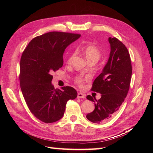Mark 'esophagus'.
I'll list each match as a JSON object with an SVG mask.
<instances>
[{
  "instance_id": "34e87169",
  "label": "esophagus",
  "mask_w": 153,
  "mask_h": 153,
  "mask_svg": "<svg viewBox=\"0 0 153 153\" xmlns=\"http://www.w3.org/2000/svg\"><path fill=\"white\" fill-rule=\"evenodd\" d=\"M77 98H85V94L82 93V92H78Z\"/></svg>"
}]
</instances>
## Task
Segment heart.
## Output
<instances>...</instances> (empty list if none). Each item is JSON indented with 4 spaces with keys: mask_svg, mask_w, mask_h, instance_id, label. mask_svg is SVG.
<instances>
[{
    "mask_svg": "<svg viewBox=\"0 0 153 153\" xmlns=\"http://www.w3.org/2000/svg\"><path fill=\"white\" fill-rule=\"evenodd\" d=\"M82 52L84 53L88 61H92V60H96V61H98L101 56L100 50L98 47H96L94 45L87 46V47L83 48ZM74 55H75V53H73L70 55V56H69L68 60V63H70L72 61V59L74 57ZM86 78H85L82 75L78 76L75 78V82L77 84L82 86Z\"/></svg>",
    "mask_w": 153,
    "mask_h": 153,
    "instance_id": "1",
    "label": "heart"
}]
</instances>
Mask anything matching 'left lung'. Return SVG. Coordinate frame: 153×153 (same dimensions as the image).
<instances>
[{
    "mask_svg": "<svg viewBox=\"0 0 153 153\" xmlns=\"http://www.w3.org/2000/svg\"><path fill=\"white\" fill-rule=\"evenodd\" d=\"M108 41L111 48L108 61L91 88L101 97L96 100L87 96L94 102L95 108L86 117L96 124L108 121L116 113L128 94L131 78V59L126 46L116 38H109Z\"/></svg>",
    "mask_w": 153,
    "mask_h": 153,
    "instance_id": "obj_1",
    "label": "left lung"
}]
</instances>
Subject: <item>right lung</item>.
Here are the masks:
<instances>
[{
    "instance_id": "right-lung-1",
    "label": "right lung",
    "mask_w": 153,
    "mask_h": 153,
    "mask_svg": "<svg viewBox=\"0 0 153 153\" xmlns=\"http://www.w3.org/2000/svg\"><path fill=\"white\" fill-rule=\"evenodd\" d=\"M80 34L50 32L31 40L20 64V85L30 112L40 121L52 123L61 119L69 100L77 97L74 88L55 89L52 73L63 65V53Z\"/></svg>"
}]
</instances>
